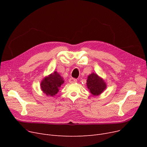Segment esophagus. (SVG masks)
Listing matches in <instances>:
<instances>
[{
  "mask_svg": "<svg viewBox=\"0 0 147 147\" xmlns=\"http://www.w3.org/2000/svg\"><path fill=\"white\" fill-rule=\"evenodd\" d=\"M77 82H78V80H77L76 79H74V78H70L69 79V83H76Z\"/></svg>",
  "mask_w": 147,
  "mask_h": 147,
  "instance_id": "esophagus-1",
  "label": "esophagus"
}]
</instances>
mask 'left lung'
Masks as SVG:
<instances>
[{
    "label": "left lung",
    "instance_id": "8db88e82",
    "mask_svg": "<svg viewBox=\"0 0 147 147\" xmlns=\"http://www.w3.org/2000/svg\"><path fill=\"white\" fill-rule=\"evenodd\" d=\"M87 86L90 93L94 95H99L106 88L104 81L95 73H92L88 77Z\"/></svg>",
    "mask_w": 147,
    "mask_h": 147
}]
</instances>
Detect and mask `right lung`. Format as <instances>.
I'll list each match as a JSON object with an SVG mask.
<instances>
[{
    "instance_id": "obj_1",
    "label": "right lung",
    "mask_w": 147,
    "mask_h": 147,
    "mask_svg": "<svg viewBox=\"0 0 147 147\" xmlns=\"http://www.w3.org/2000/svg\"><path fill=\"white\" fill-rule=\"evenodd\" d=\"M63 78L55 71L42 81L40 86L42 91L46 95L53 96L58 93L59 88L64 83Z\"/></svg>"
}]
</instances>
